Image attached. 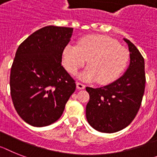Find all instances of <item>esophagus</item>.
Instances as JSON below:
<instances>
[{
  "instance_id": "esophagus-1",
  "label": "esophagus",
  "mask_w": 157,
  "mask_h": 157,
  "mask_svg": "<svg viewBox=\"0 0 157 157\" xmlns=\"http://www.w3.org/2000/svg\"><path fill=\"white\" fill-rule=\"evenodd\" d=\"M76 88H77V89H84L85 88V85L80 82H77L76 83Z\"/></svg>"
}]
</instances>
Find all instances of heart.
<instances>
[{
  "instance_id": "b5f03b06",
  "label": "heart",
  "mask_w": 157,
  "mask_h": 157,
  "mask_svg": "<svg viewBox=\"0 0 157 157\" xmlns=\"http://www.w3.org/2000/svg\"><path fill=\"white\" fill-rule=\"evenodd\" d=\"M80 76L85 81L98 80L108 85L119 78L129 60V52L113 38L105 35H88L80 38L76 45L67 44L62 52V63L70 74L76 75L86 63Z\"/></svg>"
}]
</instances>
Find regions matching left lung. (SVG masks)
<instances>
[{"mask_svg":"<svg viewBox=\"0 0 157 157\" xmlns=\"http://www.w3.org/2000/svg\"><path fill=\"white\" fill-rule=\"evenodd\" d=\"M128 45L130 64L123 76L106 86L93 89L86 87L89 103L86 118L93 128L113 133L129 125L141 105L144 88V60L137 48L124 38Z\"/></svg>","mask_w":157,"mask_h":157,"instance_id":"1","label":"left lung"}]
</instances>
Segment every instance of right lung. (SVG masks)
<instances>
[{
	"label": "right lung",
	"mask_w": 157,
	"mask_h": 157,
	"mask_svg": "<svg viewBox=\"0 0 157 157\" xmlns=\"http://www.w3.org/2000/svg\"><path fill=\"white\" fill-rule=\"evenodd\" d=\"M73 29L46 26L34 32L16 52L10 73L14 108L26 123L49 125L61 117L76 81L61 65Z\"/></svg>",
	"instance_id": "add662e5"
}]
</instances>
